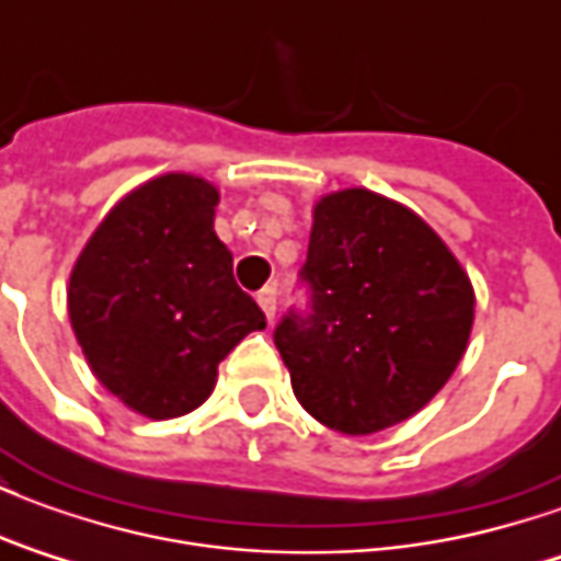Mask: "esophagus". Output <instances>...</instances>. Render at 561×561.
<instances>
[{"instance_id":"obj_1","label":"esophagus","mask_w":561,"mask_h":561,"mask_svg":"<svg viewBox=\"0 0 561 561\" xmlns=\"http://www.w3.org/2000/svg\"><path fill=\"white\" fill-rule=\"evenodd\" d=\"M255 300H257V306L264 309V316H267L270 321H273V318H276V288H273V285H267V288H261Z\"/></svg>"}]
</instances>
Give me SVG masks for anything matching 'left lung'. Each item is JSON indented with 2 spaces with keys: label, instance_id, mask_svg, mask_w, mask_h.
<instances>
[{
  "label": "left lung",
  "instance_id": "1",
  "mask_svg": "<svg viewBox=\"0 0 561 561\" xmlns=\"http://www.w3.org/2000/svg\"><path fill=\"white\" fill-rule=\"evenodd\" d=\"M312 312L273 333L294 397L345 435L381 433L433 400L469 345L474 288L445 240L400 201L330 192L312 209Z\"/></svg>",
  "mask_w": 561,
  "mask_h": 561
}]
</instances>
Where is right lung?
I'll list each match as a JSON object with an SVG mask.
<instances>
[{
    "instance_id": "obj_1",
    "label": "right lung",
    "mask_w": 561,
    "mask_h": 561,
    "mask_svg": "<svg viewBox=\"0 0 561 561\" xmlns=\"http://www.w3.org/2000/svg\"><path fill=\"white\" fill-rule=\"evenodd\" d=\"M216 207L219 188L204 176L147 180L111 207L68 279V318L92 376L149 421L195 412L233 345L267 328L233 282Z\"/></svg>"
}]
</instances>
